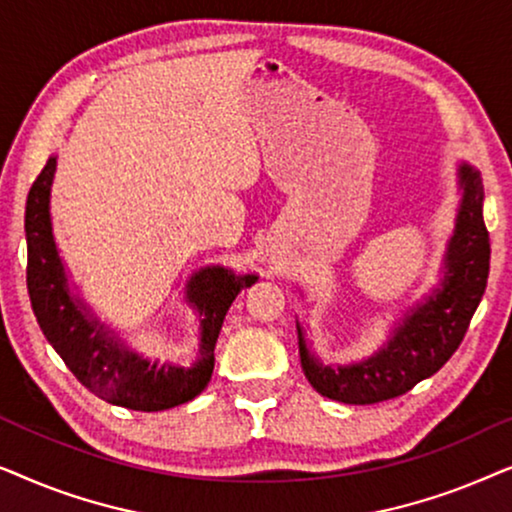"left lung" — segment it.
<instances>
[{"label":"left lung","mask_w":512,"mask_h":512,"mask_svg":"<svg viewBox=\"0 0 512 512\" xmlns=\"http://www.w3.org/2000/svg\"><path fill=\"white\" fill-rule=\"evenodd\" d=\"M461 200L457 228L447 247L445 277L424 305L403 319L387 347L345 368L321 366L305 345L298 326L300 363L321 396L368 405L405 394L450 361L464 340L489 277V233L482 219V181L471 165L459 167Z\"/></svg>","instance_id":"1"}]
</instances>
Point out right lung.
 <instances>
[{
  "mask_svg": "<svg viewBox=\"0 0 512 512\" xmlns=\"http://www.w3.org/2000/svg\"><path fill=\"white\" fill-rule=\"evenodd\" d=\"M53 172L55 158H48L27 193L25 205L27 291L46 340L62 356L76 380L104 401L142 412L167 410L191 401L212 377L214 345L228 307L237 293L256 282V277H235L223 268H207L191 277L186 291L188 300L205 317L200 359L193 368L158 366L139 359L135 352L116 342L107 328L88 319L81 300L69 296L48 214Z\"/></svg>",
  "mask_w": 512,
  "mask_h": 512,
  "instance_id": "1",
  "label": "right lung"
}]
</instances>
